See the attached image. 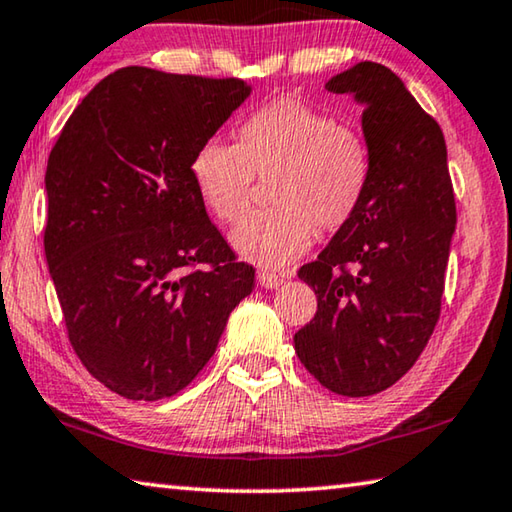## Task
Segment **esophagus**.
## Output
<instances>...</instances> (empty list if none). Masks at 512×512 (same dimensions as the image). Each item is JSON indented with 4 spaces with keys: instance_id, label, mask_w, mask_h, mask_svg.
Segmentation results:
<instances>
[{
    "instance_id": "obj_1",
    "label": "esophagus",
    "mask_w": 512,
    "mask_h": 512,
    "mask_svg": "<svg viewBox=\"0 0 512 512\" xmlns=\"http://www.w3.org/2000/svg\"><path fill=\"white\" fill-rule=\"evenodd\" d=\"M257 282L264 289H273V287H280L282 285V278H280V275H275L273 271H259L257 273Z\"/></svg>"
}]
</instances>
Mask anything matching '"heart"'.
<instances>
[{"label":"heart","mask_w":512,"mask_h":512,"mask_svg":"<svg viewBox=\"0 0 512 512\" xmlns=\"http://www.w3.org/2000/svg\"><path fill=\"white\" fill-rule=\"evenodd\" d=\"M371 168L369 141L358 127L296 95L248 113L237 143L209 139L191 159L202 202L225 223L248 212L255 175L271 177L275 205L250 214L232 234L243 257L269 269L303 255L316 227L335 232L351 221L367 196Z\"/></svg>","instance_id":"heart-1"}]
</instances>
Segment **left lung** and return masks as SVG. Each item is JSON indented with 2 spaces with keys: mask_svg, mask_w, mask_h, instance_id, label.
Here are the masks:
<instances>
[{
  "mask_svg": "<svg viewBox=\"0 0 512 512\" xmlns=\"http://www.w3.org/2000/svg\"><path fill=\"white\" fill-rule=\"evenodd\" d=\"M326 88L364 104L373 168L358 214L298 269L316 314L294 348L330 392L371 396L412 369L440 321L456 193L440 125L392 70L362 61Z\"/></svg>",
  "mask_w": 512,
  "mask_h": 512,
  "instance_id": "8db88e82",
  "label": "left lung"
}]
</instances>
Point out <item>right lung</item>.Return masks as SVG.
<instances>
[{"mask_svg":"<svg viewBox=\"0 0 512 512\" xmlns=\"http://www.w3.org/2000/svg\"><path fill=\"white\" fill-rule=\"evenodd\" d=\"M250 88L129 66L72 111L47 159L45 257L77 358L132 401L212 358L255 269L209 221L191 159Z\"/></svg>","mask_w":512,"mask_h":512,"instance_id":"right-lung-1","label":"right lung"}]
</instances>
